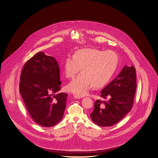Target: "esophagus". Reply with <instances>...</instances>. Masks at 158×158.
<instances>
[{
	"label": "esophagus",
	"mask_w": 158,
	"mask_h": 158,
	"mask_svg": "<svg viewBox=\"0 0 158 158\" xmlns=\"http://www.w3.org/2000/svg\"><path fill=\"white\" fill-rule=\"evenodd\" d=\"M73 98L75 99H81V96H79L77 95H73Z\"/></svg>",
	"instance_id": "obj_1"
}]
</instances>
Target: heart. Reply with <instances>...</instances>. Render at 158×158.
<instances>
[{
    "mask_svg": "<svg viewBox=\"0 0 158 158\" xmlns=\"http://www.w3.org/2000/svg\"><path fill=\"white\" fill-rule=\"evenodd\" d=\"M119 63V56L112 51L85 48L69 55L64 63V73L67 78H73L80 71L81 73L67 86L71 93L83 96L92 87L103 86L111 78Z\"/></svg>",
    "mask_w": 158,
    "mask_h": 158,
    "instance_id": "obj_1",
    "label": "heart"
}]
</instances>
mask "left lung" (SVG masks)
Instances as JSON below:
<instances>
[{
    "mask_svg": "<svg viewBox=\"0 0 158 158\" xmlns=\"http://www.w3.org/2000/svg\"><path fill=\"white\" fill-rule=\"evenodd\" d=\"M136 89V69L124 66L118 77L101 91L106 100H96L90 114L94 123L100 127H110L123 119L131 111Z\"/></svg>",
    "mask_w": 158,
    "mask_h": 158,
    "instance_id": "8db88e82",
    "label": "left lung"
}]
</instances>
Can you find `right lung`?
Returning a JSON list of instances; mask_svg holds the SVG:
<instances>
[{"label":"right lung","mask_w":158,"mask_h":158,"mask_svg":"<svg viewBox=\"0 0 158 158\" xmlns=\"http://www.w3.org/2000/svg\"><path fill=\"white\" fill-rule=\"evenodd\" d=\"M19 92L28 113L43 127H52L63 118L66 107L65 93L61 89L58 62L39 52L23 66L20 76Z\"/></svg>","instance_id":"1"}]
</instances>
